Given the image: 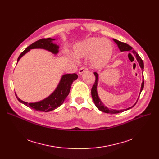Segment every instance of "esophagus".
Returning a JSON list of instances; mask_svg holds the SVG:
<instances>
[{
  "mask_svg": "<svg viewBox=\"0 0 159 159\" xmlns=\"http://www.w3.org/2000/svg\"><path fill=\"white\" fill-rule=\"evenodd\" d=\"M87 71H88V68H86V67H82V68H80L79 70V74L82 75L83 73H84Z\"/></svg>",
  "mask_w": 159,
  "mask_h": 159,
  "instance_id": "esophagus-1",
  "label": "esophagus"
}]
</instances>
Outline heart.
<instances>
[{
	"label": "heart",
	"mask_w": 159,
	"mask_h": 159,
	"mask_svg": "<svg viewBox=\"0 0 159 159\" xmlns=\"http://www.w3.org/2000/svg\"><path fill=\"white\" fill-rule=\"evenodd\" d=\"M73 55L77 57H89L94 68H103L110 62L113 53L111 42L106 39L89 37L77 44L73 48Z\"/></svg>",
	"instance_id": "obj_1"
}]
</instances>
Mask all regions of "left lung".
I'll list each match as a JSON object with an SVG mask.
<instances>
[{
  "instance_id": "1",
  "label": "left lung",
  "mask_w": 159,
  "mask_h": 159,
  "mask_svg": "<svg viewBox=\"0 0 159 159\" xmlns=\"http://www.w3.org/2000/svg\"><path fill=\"white\" fill-rule=\"evenodd\" d=\"M113 41L115 42V43L117 44L119 49L120 50L121 52H126V51H131L133 52V53L134 54V55L135 56L137 60L140 65V68L142 69V71H143V69H144V62H143V61L142 60V58L140 57V56L138 55V53L135 51V50H132V47L130 46L129 45L127 44L126 43H122V42H120L119 40H117L116 39H113ZM94 75L95 76V83L94 84L92 87V88H91V96H92V98L93 100V102L95 103V105L96 106V107L98 108V109L101 111L102 112H104V113H110V114H115V113H121V112H123L124 111H126V110H128L129 109H131V108H132L133 106H134L136 103L138 101V99L137 101L136 102V103L127 108V109H123V110H113V109H109V108L107 107L106 106H105L104 105V104L102 102V101H101V99L99 98V97L98 95V93H97V84H98V73H97L96 72H94ZM143 78H144V76H143ZM144 81L143 80V82H142V84H141V88H140V94H139V96L141 93V91H143V88H144Z\"/></svg>"
}]
</instances>
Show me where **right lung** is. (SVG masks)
Here are the masks:
<instances>
[{
    "instance_id": "add662e5",
    "label": "right lung",
    "mask_w": 159,
    "mask_h": 159,
    "mask_svg": "<svg viewBox=\"0 0 159 159\" xmlns=\"http://www.w3.org/2000/svg\"><path fill=\"white\" fill-rule=\"evenodd\" d=\"M55 40V39L51 38L41 39L33 43L21 53L18 57L17 62L23 55L28 53L31 49H44L53 54H57L58 53L59 46L53 43V41ZM77 78L78 75L76 73L63 75L53 92L49 97L39 102L34 103L26 102L20 100L16 93L15 95L20 102L30 107L31 109L39 111H51L63 104L66 98L69 95L73 82Z\"/></svg>"
}]
</instances>
